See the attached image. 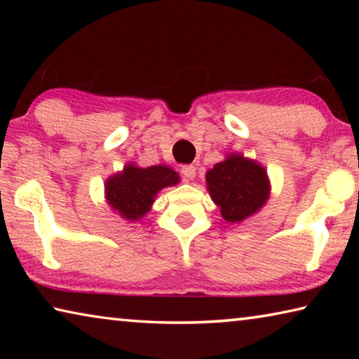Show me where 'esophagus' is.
<instances>
[{"mask_svg": "<svg viewBox=\"0 0 359 359\" xmlns=\"http://www.w3.org/2000/svg\"><path fill=\"white\" fill-rule=\"evenodd\" d=\"M180 172H182V175H184V177H185L187 180H193L194 177H196V168H194L193 165L182 166Z\"/></svg>", "mask_w": 359, "mask_h": 359, "instance_id": "obj_1", "label": "esophagus"}]
</instances>
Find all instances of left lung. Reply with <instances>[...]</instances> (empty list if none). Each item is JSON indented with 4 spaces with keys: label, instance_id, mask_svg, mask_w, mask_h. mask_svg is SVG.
<instances>
[{
    "label": "left lung",
    "instance_id": "obj_1",
    "mask_svg": "<svg viewBox=\"0 0 359 359\" xmlns=\"http://www.w3.org/2000/svg\"><path fill=\"white\" fill-rule=\"evenodd\" d=\"M208 190L228 223H241L263 208L269 198L271 184L259 163L241 154L226 155V160L205 172Z\"/></svg>",
    "mask_w": 359,
    "mask_h": 359
}]
</instances>
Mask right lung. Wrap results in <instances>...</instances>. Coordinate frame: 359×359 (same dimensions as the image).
Listing matches in <instances>:
<instances>
[{"label": "right lung", "mask_w": 359, "mask_h": 359, "mask_svg": "<svg viewBox=\"0 0 359 359\" xmlns=\"http://www.w3.org/2000/svg\"><path fill=\"white\" fill-rule=\"evenodd\" d=\"M179 180V174L169 166L139 168L135 163H128L123 171L106 180V201L120 217L137 222L150 212L158 191L177 185Z\"/></svg>", "instance_id": "right-lung-1"}]
</instances>
